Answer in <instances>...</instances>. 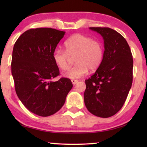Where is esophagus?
Segmentation results:
<instances>
[{
	"label": "esophagus",
	"mask_w": 147,
	"mask_h": 147,
	"mask_svg": "<svg viewBox=\"0 0 147 147\" xmlns=\"http://www.w3.org/2000/svg\"><path fill=\"white\" fill-rule=\"evenodd\" d=\"M71 82H72V84H74V85H75V84H76L78 82V80H71Z\"/></svg>",
	"instance_id": "esophagus-1"
}]
</instances>
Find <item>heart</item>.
Segmentation results:
<instances>
[{
  "label": "heart",
  "mask_w": 147,
  "mask_h": 147,
  "mask_svg": "<svg viewBox=\"0 0 147 147\" xmlns=\"http://www.w3.org/2000/svg\"><path fill=\"white\" fill-rule=\"evenodd\" d=\"M65 51L54 50L52 54L53 61L60 69L69 67L70 57H74L76 64L68 69L64 76L69 79H78L85 76L90 69L94 71L101 64L104 57V46L98 40L88 36L75 34L64 42Z\"/></svg>",
  "instance_id": "b5f03b06"
}]
</instances>
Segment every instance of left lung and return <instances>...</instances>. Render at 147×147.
<instances>
[{
    "instance_id": "obj_1",
    "label": "left lung",
    "mask_w": 147,
    "mask_h": 147,
    "mask_svg": "<svg viewBox=\"0 0 147 147\" xmlns=\"http://www.w3.org/2000/svg\"><path fill=\"white\" fill-rule=\"evenodd\" d=\"M102 36L103 59L96 71L86 80L84 103L98 117L114 115L123 106L132 84L133 59L127 41L108 27H90Z\"/></svg>"
}]
</instances>
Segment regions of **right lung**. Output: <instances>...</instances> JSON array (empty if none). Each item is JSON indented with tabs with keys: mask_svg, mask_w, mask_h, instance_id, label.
Here are the masks:
<instances>
[{
	"mask_svg": "<svg viewBox=\"0 0 147 147\" xmlns=\"http://www.w3.org/2000/svg\"><path fill=\"white\" fill-rule=\"evenodd\" d=\"M65 31L51 28L31 29L15 42L11 72L15 91L23 105L40 116H49L61 109L73 87L71 80L61 78L52 54Z\"/></svg>",
	"mask_w": 147,
	"mask_h": 147,
	"instance_id": "add662e5",
	"label": "right lung"
}]
</instances>
